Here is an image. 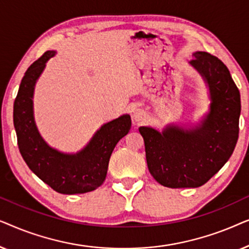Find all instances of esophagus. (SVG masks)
Segmentation results:
<instances>
[{"label":"esophagus","instance_id":"1","mask_svg":"<svg viewBox=\"0 0 249 249\" xmlns=\"http://www.w3.org/2000/svg\"><path fill=\"white\" fill-rule=\"evenodd\" d=\"M145 117H146V113L142 110H141V108H137V110H135L134 114H132V118H134L137 122L144 120Z\"/></svg>","mask_w":249,"mask_h":249}]
</instances>
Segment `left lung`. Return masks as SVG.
Segmentation results:
<instances>
[{
    "instance_id": "obj_1",
    "label": "left lung",
    "mask_w": 249,
    "mask_h": 249,
    "mask_svg": "<svg viewBox=\"0 0 249 249\" xmlns=\"http://www.w3.org/2000/svg\"><path fill=\"white\" fill-rule=\"evenodd\" d=\"M190 64L209 85L210 113L192 129L170 125L162 134L141 127L146 161L156 181L169 188H196L220 171L230 159L239 136L240 93L222 61L196 52Z\"/></svg>"
}]
</instances>
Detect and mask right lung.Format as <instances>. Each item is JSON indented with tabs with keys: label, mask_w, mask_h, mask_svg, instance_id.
I'll return each mask as SVG.
<instances>
[{
	"label": "right lung",
	"mask_w": 249,
	"mask_h": 249,
	"mask_svg": "<svg viewBox=\"0 0 249 249\" xmlns=\"http://www.w3.org/2000/svg\"><path fill=\"white\" fill-rule=\"evenodd\" d=\"M55 52L47 51L23 76L13 104L18 147L29 169L51 188L73 195L96 189L104 182L115 145L130 130L128 114L102 125L86 147L77 154H63L50 147L37 130L33 114V93L46 61Z\"/></svg>",
	"instance_id": "1"
}]
</instances>
